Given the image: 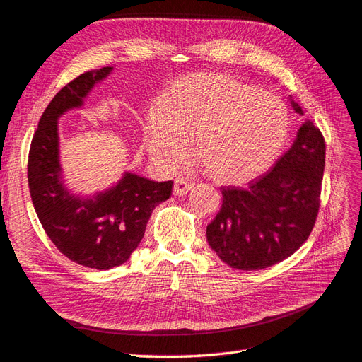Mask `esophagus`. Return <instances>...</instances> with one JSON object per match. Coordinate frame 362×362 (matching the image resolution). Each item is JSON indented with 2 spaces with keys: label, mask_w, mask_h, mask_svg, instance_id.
I'll list each match as a JSON object with an SVG mask.
<instances>
[{
  "label": "esophagus",
  "mask_w": 362,
  "mask_h": 362,
  "mask_svg": "<svg viewBox=\"0 0 362 362\" xmlns=\"http://www.w3.org/2000/svg\"><path fill=\"white\" fill-rule=\"evenodd\" d=\"M194 187V184L185 178H177L173 182V194L175 196H184L189 193Z\"/></svg>",
  "instance_id": "obj_1"
}]
</instances>
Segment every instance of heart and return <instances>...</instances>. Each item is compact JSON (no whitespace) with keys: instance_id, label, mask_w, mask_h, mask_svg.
<instances>
[{"instance_id":"heart-1","label":"heart","mask_w":362,"mask_h":362,"mask_svg":"<svg viewBox=\"0 0 362 362\" xmlns=\"http://www.w3.org/2000/svg\"><path fill=\"white\" fill-rule=\"evenodd\" d=\"M281 99L226 74L194 72L173 80L144 126L148 150L165 168L194 156L208 177L226 185L247 184L267 172L288 136Z\"/></svg>"}]
</instances>
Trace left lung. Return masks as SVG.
Listing matches in <instances>:
<instances>
[{
  "label": "left lung",
  "instance_id": "left-lung-1",
  "mask_svg": "<svg viewBox=\"0 0 362 362\" xmlns=\"http://www.w3.org/2000/svg\"><path fill=\"white\" fill-rule=\"evenodd\" d=\"M324 166V136L306 120L291 148L263 177L247 189H221V209L206 227L209 247L239 270L266 269L293 255L315 226Z\"/></svg>",
  "mask_w": 362,
  "mask_h": 362
}]
</instances>
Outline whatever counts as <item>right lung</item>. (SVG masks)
Masks as SVG:
<instances>
[{
	"mask_svg": "<svg viewBox=\"0 0 362 362\" xmlns=\"http://www.w3.org/2000/svg\"><path fill=\"white\" fill-rule=\"evenodd\" d=\"M112 66L88 71L54 95L42 112L28 157V184L38 220L65 257L80 266L108 270L126 263L146 233L153 209L172 194V181L156 182L132 172L93 196L72 194L62 181L57 120L80 108Z\"/></svg>",
	"mask_w": 362,
	"mask_h": 362,
	"instance_id": "right-lung-1",
	"label": "right lung"
}]
</instances>
